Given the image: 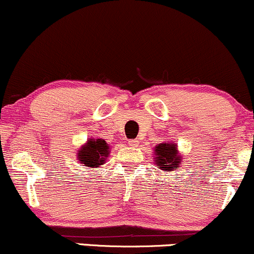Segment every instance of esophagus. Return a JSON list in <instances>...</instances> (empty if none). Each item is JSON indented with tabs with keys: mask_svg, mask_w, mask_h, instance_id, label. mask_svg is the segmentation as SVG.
Wrapping results in <instances>:
<instances>
[{
	"mask_svg": "<svg viewBox=\"0 0 254 254\" xmlns=\"http://www.w3.org/2000/svg\"><path fill=\"white\" fill-rule=\"evenodd\" d=\"M128 145L132 146V147H136V146L139 145V140H136V139H130V140H128Z\"/></svg>",
	"mask_w": 254,
	"mask_h": 254,
	"instance_id": "1",
	"label": "esophagus"
}]
</instances>
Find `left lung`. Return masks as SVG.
Instances as JSON below:
<instances>
[{
	"label": "left lung",
	"instance_id": "obj_1",
	"mask_svg": "<svg viewBox=\"0 0 254 254\" xmlns=\"http://www.w3.org/2000/svg\"><path fill=\"white\" fill-rule=\"evenodd\" d=\"M182 159L176 142H162L154 148V162L164 171H175V169L180 168Z\"/></svg>",
	"mask_w": 254,
	"mask_h": 254
}]
</instances>
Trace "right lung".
I'll use <instances>...</instances> for the list:
<instances>
[{"mask_svg":"<svg viewBox=\"0 0 254 254\" xmlns=\"http://www.w3.org/2000/svg\"><path fill=\"white\" fill-rule=\"evenodd\" d=\"M109 153V146L103 139H89L78 150L77 160L89 169H96L106 163Z\"/></svg>","mask_w":254,"mask_h":254,"instance_id":"add662e5","label":"right lung"}]
</instances>
